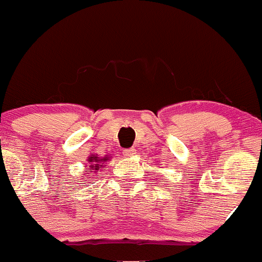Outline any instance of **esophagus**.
<instances>
[{
  "label": "esophagus",
  "instance_id": "34e87169",
  "mask_svg": "<svg viewBox=\"0 0 262 262\" xmlns=\"http://www.w3.org/2000/svg\"><path fill=\"white\" fill-rule=\"evenodd\" d=\"M136 149L134 148H129V149H125L124 150V155L126 156V157H133L134 155H136Z\"/></svg>",
  "mask_w": 262,
  "mask_h": 262
}]
</instances>
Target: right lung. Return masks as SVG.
Instances as JSON below:
<instances>
[{
    "mask_svg": "<svg viewBox=\"0 0 262 262\" xmlns=\"http://www.w3.org/2000/svg\"><path fill=\"white\" fill-rule=\"evenodd\" d=\"M109 160H112V157H109V156H104V157H99L97 155H94V153H91V155L87 157V162H89V166H90V170H92L91 172L92 173H96L97 171L101 170L102 167H105V163L107 162ZM86 167V166H84ZM91 176V175H89ZM86 186V185H84Z\"/></svg>",
    "mask_w": 262,
    "mask_h": 262,
    "instance_id": "1",
    "label": "right lung"
}]
</instances>
